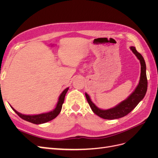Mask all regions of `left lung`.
Returning a JSON list of instances; mask_svg holds the SVG:
<instances>
[{"label":"left lung","instance_id":"obj_1","mask_svg":"<svg viewBox=\"0 0 158 158\" xmlns=\"http://www.w3.org/2000/svg\"><path fill=\"white\" fill-rule=\"evenodd\" d=\"M130 49L133 52V53L136 55L138 59L140 60L141 73L139 83L135 91L125 100L118 103L115 107L103 110L98 108L92 102L89 95L87 93L85 94L87 101L92 111L99 117L104 119L112 120V119H117L126 116L136 107L137 105L142 101L146 95L148 88V80L146 77V66L145 60L142 55L136 50L135 47H131Z\"/></svg>","mask_w":158,"mask_h":158}]
</instances>
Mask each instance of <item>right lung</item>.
<instances>
[{
  "mask_svg": "<svg viewBox=\"0 0 158 158\" xmlns=\"http://www.w3.org/2000/svg\"><path fill=\"white\" fill-rule=\"evenodd\" d=\"M68 90H69V88H66L63 92L61 93V94L60 95V96L59 98L58 102L56 103L55 108L52 110V111L48 113L35 114V115H27V114H23L16 111L12 106L10 107L14 111H15V113L18 114V115L22 119H23V120L30 122L33 124H36V125L45 123L47 122H49L52 120V119H54L55 117L58 116V114L60 113L62 109V106H63V104L64 103L65 95L66 92H68Z\"/></svg>",
  "mask_w": 158,
  "mask_h": 158,
  "instance_id": "add662e5",
  "label": "right lung"
}]
</instances>
